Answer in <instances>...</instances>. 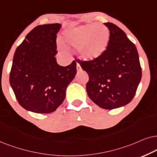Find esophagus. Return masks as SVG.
<instances>
[{"instance_id": "esophagus-1", "label": "esophagus", "mask_w": 157, "mask_h": 157, "mask_svg": "<svg viewBox=\"0 0 157 157\" xmlns=\"http://www.w3.org/2000/svg\"><path fill=\"white\" fill-rule=\"evenodd\" d=\"M77 70L78 71V72H80V71L82 70V68H81L80 65V64H79L78 63L77 64Z\"/></svg>"}]
</instances>
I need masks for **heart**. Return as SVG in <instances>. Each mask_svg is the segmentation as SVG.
<instances>
[{
  "label": "heart",
  "mask_w": 157,
  "mask_h": 157,
  "mask_svg": "<svg viewBox=\"0 0 157 157\" xmlns=\"http://www.w3.org/2000/svg\"><path fill=\"white\" fill-rule=\"evenodd\" d=\"M110 37V31L107 27L93 23L67 29L62 33V42L67 48L78 47L81 59L93 61L106 51Z\"/></svg>",
  "instance_id": "b5f03b06"
}]
</instances>
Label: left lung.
<instances>
[{
  "label": "left lung",
  "mask_w": 157,
  "mask_h": 157,
  "mask_svg": "<svg viewBox=\"0 0 157 157\" xmlns=\"http://www.w3.org/2000/svg\"><path fill=\"white\" fill-rule=\"evenodd\" d=\"M104 24L110 33L106 51L93 61L77 62L88 74L86 90L89 98L99 107L112 110L132 100L142 73L134 44L116 25Z\"/></svg>",
  "instance_id": "left-lung-1"
}]
</instances>
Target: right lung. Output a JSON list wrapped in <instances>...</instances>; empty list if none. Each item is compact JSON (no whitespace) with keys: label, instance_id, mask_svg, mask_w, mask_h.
Here are the masks:
<instances>
[{"label":"right lung","instance_id":"1","mask_svg":"<svg viewBox=\"0 0 157 157\" xmlns=\"http://www.w3.org/2000/svg\"><path fill=\"white\" fill-rule=\"evenodd\" d=\"M62 24L40 25L32 29L16 49L10 85L18 103L36 113H50L64 101L68 85L77 73L75 61L57 64V33Z\"/></svg>","mask_w":157,"mask_h":157}]
</instances>
